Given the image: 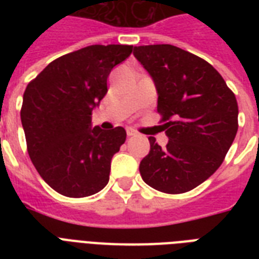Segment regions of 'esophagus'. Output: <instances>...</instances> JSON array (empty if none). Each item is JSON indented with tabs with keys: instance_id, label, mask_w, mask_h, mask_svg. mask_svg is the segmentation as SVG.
Here are the masks:
<instances>
[{
	"instance_id": "34e87169",
	"label": "esophagus",
	"mask_w": 259,
	"mask_h": 259,
	"mask_svg": "<svg viewBox=\"0 0 259 259\" xmlns=\"http://www.w3.org/2000/svg\"><path fill=\"white\" fill-rule=\"evenodd\" d=\"M126 134H127V137H133V136H137V133H136L133 129L126 130Z\"/></svg>"
}]
</instances>
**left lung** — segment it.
I'll return each instance as SVG.
<instances>
[{"instance_id":"1","label":"left lung","mask_w":259,"mask_h":259,"mask_svg":"<svg viewBox=\"0 0 259 259\" xmlns=\"http://www.w3.org/2000/svg\"><path fill=\"white\" fill-rule=\"evenodd\" d=\"M153 78L157 113L169 138L149 137L140 164L142 180L164 193L196 188L222 165L238 132V103L225 79L204 59L170 44L134 47Z\"/></svg>"}]
</instances>
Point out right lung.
<instances>
[{
  "label": "right lung",
  "mask_w": 259,
  "mask_h": 259,
  "mask_svg": "<svg viewBox=\"0 0 259 259\" xmlns=\"http://www.w3.org/2000/svg\"><path fill=\"white\" fill-rule=\"evenodd\" d=\"M133 46H90L51 62L28 83L21 106L26 149L42 180L63 196L86 197L109 183L111 158L126 140L118 126L91 129L93 109L114 67Z\"/></svg>",
  "instance_id": "obj_1"
}]
</instances>
